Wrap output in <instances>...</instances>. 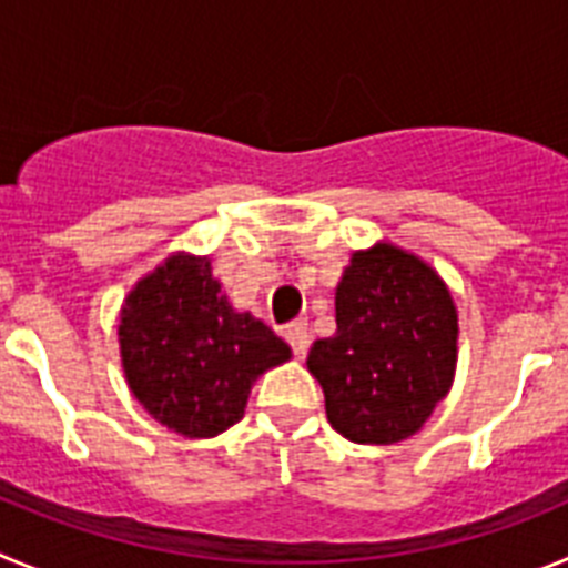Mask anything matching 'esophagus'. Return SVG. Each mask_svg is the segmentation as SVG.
<instances>
[{
	"label": "esophagus",
	"instance_id": "1",
	"mask_svg": "<svg viewBox=\"0 0 568 568\" xmlns=\"http://www.w3.org/2000/svg\"><path fill=\"white\" fill-rule=\"evenodd\" d=\"M284 338H287L290 349L295 355H304L310 346V329H307V321H293L284 327Z\"/></svg>",
	"mask_w": 568,
	"mask_h": 568
}]
</instances>
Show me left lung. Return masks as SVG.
I'll list each match as a JSON object with an SVG mask.
<instances>
[{
  "label": "left lung",
  "instance_id": "1",
  "mask_svg": "<svg viewBox=\"0 0 568 568\" xmlns=\"http://www.w3.org/2000/svg\"><path fill=\"white\" fill-rule=\"evenodd\" d=\"M335 324L307 358L335 433L355 444L418 433L458 355V313L438 273L393 244L355 253L335 293Z\"/></svg>",
  "mask_w": 568,
  "mask_h": 568
}]
</instances>
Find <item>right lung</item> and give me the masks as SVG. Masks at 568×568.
Returning a JSON list of instances; mask_svg holds the SVG:
<instances>
[{"label": "right lung", "mask_w": 568, "mask_h": 568, "mask_svg": "<svg viewBox=\"0 0 568 568\" xmlns=\"http://www.w3.org/2000/svg\"><path fill=\"white\" fill-rule=\"evenodd\" d=\"M119 341L135 398L184 438H213L241 420L253 378L290 358L273 329L233 313L210 261L190 255L135 284Z\"/></svg>", "instance_id": "right-lung-1"}]
</instances>
